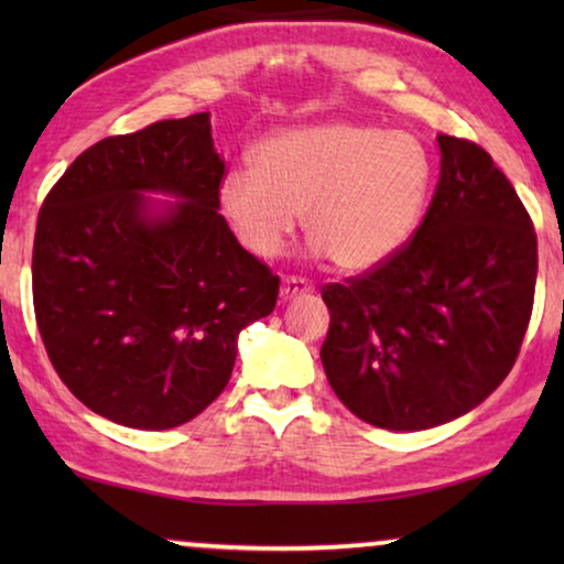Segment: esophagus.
Returning <instances> with one entry per match:
<instances>
[{"mask_svg":"<svg viewBox=\"0 0 564 564\" xmlns=\"http://www.w3.org/2000/svg\"><path fill=\"white\" fill-rule=\"evenodd\" d=\"M307 290H311V284H307V280H303V276H284L280 297L288 303V300L303 295V292H307Z\"/></svg>","mask_w":564,"mask_h":564,"instance_id":"obj_1","label":"esophagus"}]
</instances>
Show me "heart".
Wrapping results in <instances>:
<instances>
[{
  "instance_id": "1",
  "label": "heart",
  "mask_w": 564,
  "mask_h": 564,
  "mask_svg": "<svg viewBox=\"0 0 564 564\" xmlns=\"http://www.w3.org/2000/svg\"><path fill=\"white\" fill-rule=\"evenodd\" d=\"M431 176V153L415 135L323 122L269 138L257 166L230 169L218 195L236 238L257 257H276L303 215L315 251L344 272H372L411 241Z\"/></svg>"
}]
</instances>
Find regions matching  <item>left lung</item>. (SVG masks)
<instances>
[{"instance_id": "obj_1", "label": "left lung", "mask_w": 564, "mask_h": 564, "mask_svg": "<svg viewBox=\"0 0 564 564\" xmlns=\"http://www.w3.org/2000/svg\"><path fill=\"white\" fill-rule=\"evenodd\" d=\"M426 215L382 267L321 290V361L338 400L377 429L421 431L480 405L519 357L536 234L513 184L467 138L436 135Z\"/></svg>"}]
</instances>
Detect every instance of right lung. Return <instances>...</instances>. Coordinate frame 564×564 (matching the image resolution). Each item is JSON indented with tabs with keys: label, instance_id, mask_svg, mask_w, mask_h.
<instances>
[{
	"label": "right lung",
	"instance_id": "1",
	"mask_svg": "<svg viewBox=\"0 0 564 564\" xmlns=\"http://www.w3.org/2000/svg\"><path fill=\"white\" fill-rule=\"evenodd\" d=\"M210 115L159 120L76 156L37 213L35 323L61 380L130 429H174L226 390L238 334L280 276L220 210ZM143 191L180 196L152 213Z\"/></svg>",
	"mask_w": 564,
	"mask_h": 564
}]
</instances>
